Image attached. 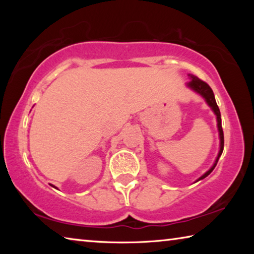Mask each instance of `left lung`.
<instances>
[{"label": "left lung", "mask_w": 254, "mask_h": 254, "mask_svg": "<svg viewBox=\"0 0 254 254\" xmlns=\"http://www.w3.org/2000/svg\"><path fill=\"white\" fill-rule=\"evenodd\" d=\"M188 76L190 77L191 79L188 81L187 86H188L189 88H191L192 91H195L196 93H198L200 96H203V97L205 98L206 103H207L208 106L210 107V109L213 110L214 114L216 115L217 128H218V132H220V151H218L216 160H215L214 165L212 166V168H210L208 171H206V173H205L203 176H201V177H199L198 179L196 180V182H198V180L204 179L205 177H207V176L214 170L215 167H216L218 159H220L221 154H222V152H223V149H224V133H223V128H222L221 112H220V109H218V106H217V104H216V101H215V96H214V93H213V91H212V88L209 87V85H208L207 83H205V81L199 79L198 77H196V76H194V75H188Z\"/></svg>", "instance_id": "1"}]
</instances>
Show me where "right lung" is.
Returning a JSON list of instances; mask_svg holds the SVG:
<instances>
[{
  "instance_id": "1",
  "label": "right lung",
  "mask_w": 254,
  "mask_h": 254,
  "mask_svg": "<svg viewBox=\"0 0 254 254\" xmlns=\"http://www.w3.org/2000/svg\"><path fill=\"white\" fill-rule=\"evenodd\" d=\"M51 186H53V187H55V186H54V185H51ZM55 188H56V187H55Z\"/></svg>"
}]
</instances>
